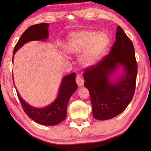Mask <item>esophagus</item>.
<instances>
[{
	"mask_svg": "<svg viewBox=\"0 0 151 151\" xmlns=\"http://www.w3.org/2000/svg\"><path fill=\"white\" fill-rule=\"evenodd\" d=\"M84 80L82 77H80V76H77L76 77V82H77L78 85L79 86H82L84 85Z\"/></svg>",
	"mask_w": 151,
	"mask_h": 151,
	"instance_id": "esophagus-1",
	"label": "esophagus"
}]
</instances>
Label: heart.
Returning a JSON list of instances; mask_svg holds the SVG:
<instances>
[{"label":"heart","mask_w":151,"mask_h":151,"mask_svg":"<svg viewBox=\"0 0 151 151\" xmlns=\"http://www.w3.org/2000/svg\"><path fill=\"white\" fill-rule=\"evenodd\" d=\"M109 44V38L106 33L82 30L70 35L64 50L68 54L82 52L80 57V64L90 67L98 63Z\"/></svg>","instance_id":"heart-1"}]
</instances>
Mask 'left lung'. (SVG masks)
Masks as SVG:
<instances>
[{"label": "left lung", "mask_w": 151, "mask_h": 151, "mask_svg": "<svg viewBox=\"0 0 151 151\" xmlns=\"http://www.w3.org/2000/svg\"><path fill=\"white\" fill-rule=\"evenodd\" d=\"M119 68L123 72L114 81L112 75ZM137 65L132 41L117 26L115 42L110 52L96 65L86 69L84 85L89 91L93 115L106 120L120 114L135 93Z\"/></svg>", "instance_id": "obj_1"}]
</instances>
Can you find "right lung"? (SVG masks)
Wrapping results in <instances>:
<instances>
[{
    "instance_id": "add662e5",
    "label": "right lung",
    "mask_w": 151,
    "mask_h": 151,
    "mask_svg": "<svg viewBox=\"0 0 151 151\" xmlns=\"http://www.w3.org/2000/svg\"><path fill=\"white\" fill-rule=\"evenodd\" d=\"M49 25L48 23H40L31 26L26 29L14 47L12 62L14 61V55L25 43L33 40H45L48 38ZM77 88L75 73L65 76L62 80L56 99L44 108L31 106L20 97L17 89L16 91L22 109L32 120L42 125L54 126L65 120L67 116L68 102Z\"/></svg>"
}]
</instances>
